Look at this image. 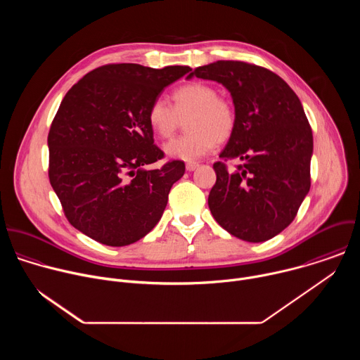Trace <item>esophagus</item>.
<instances>
[{
	"mask_svg": "<svg viewBox=\"0 0 360 360\" xmlns=\"http://www.w3.org/2000/svg\"><path fill=\"white\" fill-rule=\"evenodd\" d=\"M198 167H199V164H196V162H189V164H186V171L192 172V171H195Z\"/></svg>",
	"mask_w": 360,
	"mask_h": 360,
	"instance_id": "esophagus-1",
	"label": "esophagus"
}]
</instances>
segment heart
Returning <instances> with one entry per match:
<instances>
[{
	"instance_id": "b5f03b06",
	"label": "heart",
	"mask_w": 360,
	"mask_h": 360,
	"mask_svg": "<svg viewBox=\"0 0 360 360\" xmlns=\"http://www.w3.org/2000/svg\"><path fill=\"white\" fill-rule=\"evenodd\" d=\"M174 105L158 96L146 111V120L162 139L171 138L186 120L188 134L165 143L164 150L169 158L179 161H196L215 148L217 142L229 139L236 127V110L232 102L219 96L214 85L191 82L176 88L172 94Z\"/></svg>"
}]
</instances>
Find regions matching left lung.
Here are the masks:
<instances>
[{"label":"left lung","mask_w":360,"mask_h":360,"mask_svg":"<svg viewBox=\"0 0 360 360\" xmlns=\"http://www.w3.org/2000/svg\"><path fill=\"white\" fill-rule=\"evenodd\" d=\"M192 77L231 92L236 127L219 158L244 161L235 172L214 164L211 214L242 240H268L290 225L311 189L314 136L300 101L279 75L242 61L198 67Z\"/></svg>","instance_id":"1"}]
</instances>
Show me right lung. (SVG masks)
Segmentation results:
<instances>
[{
	"label": "right lung",
	"mask_w": 360,
	"mask_h": 360,
	"mask_svg": "<svg viewBox=\"0 0 360 360\" xmlns=\"http://www.w3.org/2000/svg\"><path fill=\"white\" fill-rule=\"evenodd\" d=\"M189 71L108 64L65 94L48 134V176L79 232L99 243L125 246L160 222L185 164L143 169L164 158L146 111L165 86Z\"/></svg>",
	"instance_id": "1"
}]
</instances>
